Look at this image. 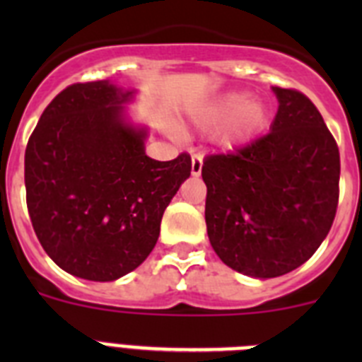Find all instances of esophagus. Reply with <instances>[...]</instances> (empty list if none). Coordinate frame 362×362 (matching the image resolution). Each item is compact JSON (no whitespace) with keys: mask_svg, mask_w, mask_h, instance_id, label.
I'll return each instance as SVG.
<instances>
[{"mask_svg":"<svg viewBox=\"0 0 362 362\" xmlns=\"http://www.w3.org/2000/svg\"><path fill=\"white\" fill-rule=\"evenodd\" d=\"M201 170H203V158L199 153H194L192 156V175H201Z\"/></svg>","mask_w":362,"mask_h":362,"instance_id":"obj_1","label":"esophagus"}]
</instances>
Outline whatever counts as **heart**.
Masks as SVG:
<instances>
[{
	"mask_svg": "<svg viewBox=\"0 0 362 362\" xmlns=\"http://www.w3.org/2000/svg\"><path fill=\"white\" fill-rule=\"evenodd\" d=\"M232 117L228 139L238 141L257 132L264 123L267 110L257 99H248L243 92H230L201 108L196 114L197 124L210 127Z\"/></svg>",
	"mask_w": 362,
	"mask_h": 362,
	"instance_id": "heart-1",
	"label": "heart"
}]
</instances>
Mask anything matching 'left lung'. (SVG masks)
<instances>
[{
    "mask_svg": "<svg viewBox=\"0 0 362 362\" xmlns=\"http://www.w3.org/2000/svg\"><path fill=\"white\" fill-rule=\"evenodd\" d=\"M270 132L203 161L204 219L216 254L232 270L270 279L308 261L328 235L339 201V148L315 105L272 86Z\"/></svg>",
    "mask_w": 362,
    "mask_h": 362,
    "instance_id": "obj_1",
    "label": "left lung"
}]
</instances>
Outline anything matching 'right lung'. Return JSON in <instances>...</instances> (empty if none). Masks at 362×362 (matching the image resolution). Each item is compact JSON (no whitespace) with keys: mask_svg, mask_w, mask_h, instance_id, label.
<instances>
[{"mask_svg":"<svg viewBox=\"0 0 362 362\" xmlns=\"http://www.w3.org/2000/svg\"><path fill=\"white\" fill-rule=\"evenodd\" d=\"M134 94L108 79L66 86L45 108L25 150L34 232L54 263L81 279L105 283L136 270L190 177L188 153L172 161L146 156V129L124 114Z\"/></svg>","mask_w":362,"mask_h":362,"instance_id":"obj_1","label":"right lung"}]
</instances>
